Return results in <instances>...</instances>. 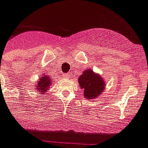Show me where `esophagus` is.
Instances as JSON below:
<instances>
[{"instance_id": "obj_1", "label": "esophagus", "mask_w": 148, "mask_h": 148, "mask_svg": "<svg viewBox=\"0 0 148 148\" xmlns=\"http://www.w3.org/2000/svg\"><path fill=\"white\" fill-rule=\"evenodd\" d=\"M62 77L66 78H66H68L69 76V74H67V73H66H66H63V74H62Z\"/></svg>"}]
</instances>
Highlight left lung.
Returning <instances> with one entry per match:
<instances>
[{"label":"left lung","mask_w":148,"mask_h":148,"mask_svg":"<svg viewBox=\"0 0 148 148\" xmlns=\"http://www.w3.org/2000/svg\"><path fill=\"white\" fill-rule=\"evenodd\" d=\"M79 86L83 90L86 99L92 100L97 98L105 89V82L101 75L95 73L92 69H86L78 79Z\"/></svg>","instance_id":"1"}]
</instances>
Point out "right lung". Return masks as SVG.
<instances>
[{
	"label": "right lung",
	"mask_w": 148,
	"mask_h": 148,
	"mask_svg": "<svg viewBox=\"0 0 148 148\" xmlns=\"http://www.w3.org/2000/svg\"><path fill=\"white\" fill-rule=\"evenodd\" d=\"M51 83V77L49 75L42 74V76L39 78V80L38 81L36 84V90L41 93H44L47 90H49Z\"/></svg>",
	"instance_id": "obj_1"
}]
</instances>
